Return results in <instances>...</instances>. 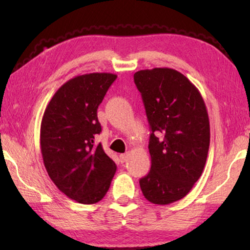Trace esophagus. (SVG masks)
Masks as SVG:
<instances>
[{
	"label": "esophagus",
	"mask_w": 250,
	"mask_h": 250,
	"mask_svg": "<svg viewBox=\"0 0 250 250\" xmlns=\"http://www.w3.org/2000/svg\"><path fill=\"white\" fill-rule=\"evenodd\" d=\"M119 159H120V162H121V163L126 162V160H128V153L120 154V155H119Z\"/></svg>",
	"instance_id": "1"
}]
</instances>
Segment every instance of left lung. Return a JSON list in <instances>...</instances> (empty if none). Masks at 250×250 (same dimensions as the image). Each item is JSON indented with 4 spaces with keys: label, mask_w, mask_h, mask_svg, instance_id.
Here are the masks:
<instances>
[{
    "label": "left lung",
    "mask_w": 250,
    "mask_h": 250,
    "mask_svg": "<svg viewBox=\"0 0 250 250\" xmlns=\"http://www.w3.org/2000/svg\"><path fill=\"white\" fill-rule=\"evenodd\" d=\"M133 79L150 125L151 170L140 179L141 191L153 204H171L191 191L204 170L210 137L206 105L177 70H140Z\"/></svg>",
    "instance_id": "8db88e82"
}]
</instances>
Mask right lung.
Masks as SVG:
<instances>
[{"label":"right lung","mask_w":250,"mask_h":250,"mask_svg":"<svg viewBox=\"0 0 250 250\" xmlns=\"http://www.w3.org/2000/svg\"><path fill=\"white\" fill-rule=\"evenodd\" d=\"M117 78L109 73L77 76L55 92L41 125V150L50 180L82 204L108 192L117 166L95 138L101 132L97 110Z\"/></svg>","instance_id":"obj_1"}]
</instances>
